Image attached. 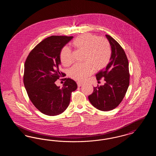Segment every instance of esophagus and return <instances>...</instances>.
Wrapping results in <instances>:
<instances>
[{"label":"esophagus","instance_id":"1","mask_svg":"<svg viewBox=\"0 0 156 156\" xmlns=\"http://www.w3.org/2000/svg\"><path fill=\"white\" fill-rule=\"evenodd\" d=\"M82 82H77V85H78V87H81L82 85Z\"/></svg>","mask_w":156,"mask_h":156}]
</instances>
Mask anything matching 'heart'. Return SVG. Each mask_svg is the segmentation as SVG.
Returning a JSON list of instances; mask_svg holds the SVG:
<instances>
[{"mask_svg": "<svg viewBox=\"0 0 156 156\" xmlns=\"http://www.w3.org/2000/svg\"><path fill=\"white\" fill-rule=\"evenodd\" d=\"M72 44L77 50L84 52L83 64H75L69 70V76L73 80L83 81L95 71L103 69L111 58V46L104 38L91 34H83L75 38ZM62 64L68 67L74 62L73 54L68 47H64L59 52Z\"/></svg>", "mask_w": 156, "mask_h": 156, "instance_id": "heart-1", "label": "heart"}]
</instances>
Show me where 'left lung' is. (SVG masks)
<instances>
[{"label":"left lung","mask_w":156,"mask_h":156,"mask_svg":"<svg viewBox=\"0 0 156 156\" xmlns=\"http://www.w3.org/2000/svg\"><path fill=\"white\" fill-rule=\"evenodd\" d=\"M106 37L111 46V58L106 67L96 75L98 81L104 78L106 83L94 87L88 97L90 104L102 111H111L120 104L130 81L129 62L124 50L111 36L106 34Z\"/></svg>","instance_id":"1"}]
</instances>
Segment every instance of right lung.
Wrapping results in <instances>:
<instances>
[{"label":"right lung","instance_id":"right-lung-1","mask_svg":"<svg viewBox=\"0 0 156 156\" xmlns=\"http://www.w3.org/2000/svg\"><path fill=\"white\" fill-rule=\"evenodd\" d=\"M73 36H52L41 41L30 51L24 63L23 82L31 102L48 116L62 113L68 106L76 83L70 78L60 88L55 83L66 74L59 71V52Z\"/></svg>","mask_w":156,"mask_h":156}]
</instances>
